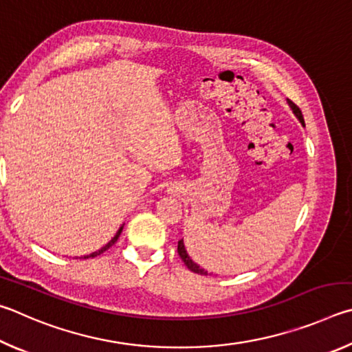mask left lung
I'll return each mask as SVG.
<instances>
[{
	"label": "left lung",
	"mask_w": 352,
	"mask_h": 352,
	"mask_svg": "<svg viewBox=\"0 0 352 352\" xmlns=\"http://www.w3.org/2000/svg\"><path fill=\"white\" fill-rule=\"evenodd\" d=\"M287 103H289V107L292 108L294 114L298 117V120L305 125V119H303V114H301L300 108H298L297 104H295L294 102H291V100H287ZM177 254H179L181 260L184 261V264H186V266H187L190 270H192V272H195V274H199V275H207V270H204L202 267H199L198 264H196V263L192 260V258L188 256L186 248H184V241H182V239H179V243H177Z\"/></svg>",
	"instance_id": "left-lung-1"
}]
</instances>
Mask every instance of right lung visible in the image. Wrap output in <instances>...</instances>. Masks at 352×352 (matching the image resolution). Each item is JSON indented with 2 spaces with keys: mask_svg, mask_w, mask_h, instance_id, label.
I'll return each instance as SVG.
<instances>
[{
  "mask_svg": "<svg viewBox=\"0 0 352 352\" xmlns=\"http://www.w3.org/2000/svg\"><path fill=\"white\" fill-rule=\"evenodd\" d=\"M122 230H123V227H120V229H119V230H117V233H116V235H114V238H113V239H111V241H109V243H108L107 245H104V248H102L100 250H97V252H94V254H91V255H86V256H82V258H94V256H97V255H102L104 250H108V249L111 248V245H114V244H116V241H117V239H119V236H120V233H122Z\"/></svg>",
  "mask_w": 352,
  "mask_h": 352,
  "instance_id": "obj_1",
  "label": "right lung"
}]
</instances>
